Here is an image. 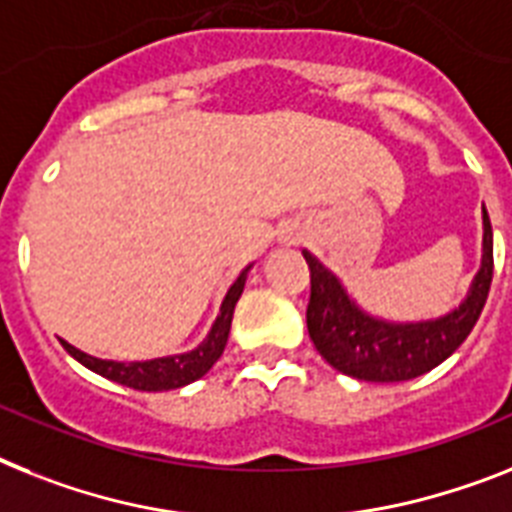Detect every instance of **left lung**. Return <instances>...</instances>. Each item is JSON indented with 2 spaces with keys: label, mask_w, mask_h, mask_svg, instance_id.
I'll list each match as a JSON object with an SVG mask.
<instances>
[{
  "label": "left lung",
  "mask_w": 512,
  "mask_h": 512,
  "mask_svg": "<svg viewBox=\"0 0 512 512\" xmlns=\"http://www.w3.org/2000/svg\"><path fill=\"white\" fill-rule=\"evenodd\" d=\"M481 225V266L466 298L453 311L421 322H390L363 311L340 277L314 253L303 251L311 269L308 335L324 361L361 382H408L453 356L479 322L492 285V225L487 209L481 211Z\"/></svg>",
  "instance_id": "obj_1"
}]
</instances>
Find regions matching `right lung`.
Wrapping results in <instances>:
<instances>
[{"mask_svg":"<svg viewBox=\"0 0 512 512\" xmlns=\"http://www.w3.org/2000/svg\"><path fill=\"white\" fill-rule=\"evenodd\" d=\"M248 272H251V266H246V269L238 274V280L232 282L230 290H227L225 295V301L219 306L217 319L211 324L209 335L198 342L193 350L175 353V356L149 358V361H109V358L88 356V353H83V350H78L75 345H70V342L65 340H62V345H65L67 353H70L75 361L83 363L86 369L96 371L99 377L112 379V382L117 384L133 387V390L164 392L185 387V384L204 377L206 371L219 361V356L225 353L232 314H235V303H238L240 295H243Z\"/></svg>","mask_w":512,"mask_h":512,"instance_id":"right-lung-1","label":"right lung"}]
</instances>
